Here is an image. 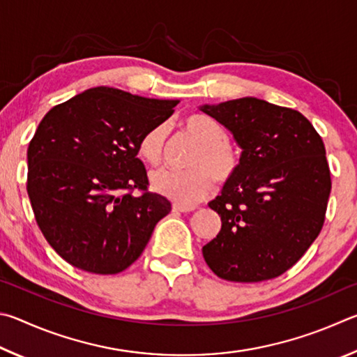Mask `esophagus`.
<instances>
[{
	"label": "esophagus",
	"mask_w": 357,
	"mask_h": 357,
	"mask_svg": "<svg viewBox=\"0 0 357 357\" xmlns=\"http://www.w3.org/2000/svg\"><path fill=\"white\" fill-rule=\"evenodd\" d=\"M192 210H196V205L182 204V202L172 204V211H180V213H185V211H192Z\"/></svg>",
	"instance_id": "esophagus-1"
}]
</instances>
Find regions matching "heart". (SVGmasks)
Segmentation results:
<instances>
[{"instance_id":"1","label":"heart","mask_w":357,"mask_h":357,"mask_svg":"<svg viewBox=\"0 0 357 357\" xmlns=\"http://www.w3.org/2000/svg\"><path fill=\"white\" fill-rule=\"evenodd\" d=\"M182 128L197 141L188 160L190 169L174 171L160 169L150 174V186L155 192L172 201L190 204L201 201L213 188L215 177L227 182L240 167V155L229 142V135L213 117L195 112L183 117ZM167 128L158 125L141 137L137 152L149 165H158L165 152Z\"/></svg>"}]
</instances>
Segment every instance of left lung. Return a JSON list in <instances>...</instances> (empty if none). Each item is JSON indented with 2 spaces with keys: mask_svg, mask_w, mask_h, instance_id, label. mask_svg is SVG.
I'll return each instance as SVG.
<instances>
[{
  "mask_svg": "<svg viewBox=\"0 0 357 357\" xmlns=\"http://www.w3.org/2000/svg\"><path fill=\"white\" fill-rule=\"evenodd\" d=\"M199 109L224 125L243 150L238 171L208 204L222 224L202 248L204 259L232 282L278 278L323 227L331 172L321 137L301 112L255 97Z\"/></svg>",
  "mask_w": 357,
  "mask_h": 357,
  "instance_id": "left-lung-1",
  "label": "left lung"
}]
</instances>
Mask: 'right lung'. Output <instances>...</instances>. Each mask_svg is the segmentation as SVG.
Returning a JSON list of instances; mask_svg holds the SVG:
<instances>
[{
	"label": "right lung",
	"instance_id": "1",
	"mask_svg": "<svg viewBox=\"0 0 357 357\" xmlns=\"http://www.w3.org/2000/svg\"><path fill=\"white\" fill-rule=\"evenodd\" d=\"M178 100L114 87L87 89L50 109L28 147V196L56 252L79 270L117 274L142 254L171 202L146 191L141 137Z\"/></svg>",
	"mask_w": 357,
	"mask_h": 357
}]
</instances>
